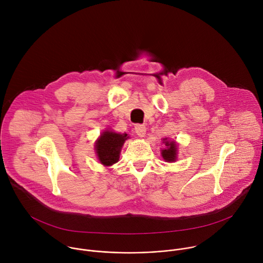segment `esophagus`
<instances>
[{"instance_id":"1","label":"esophagus","mask_w":263,"mask_h":263,"mask_svg":"<svg viewBox=\"0 0 263 263\" xmlns=\"http://www.w3.org/2000/svg\"><path fill=\"white\" fill-rule=\"evenodd\" d=\"M135 133L139 136V137H143L145 135V131H146V128L144 125H135Z\"/></svg>"}]
</instances>
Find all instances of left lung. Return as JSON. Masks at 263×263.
<instances>
[{"label": "left lung", "mask_w": 263, "mask_h": 263, "mask_svg": "<svg viewBox=\"0 0 263 263\" xmlns=\"http://www.w3.org/2000/svg\"><path fill=\"white\" fill-rule=\"evenodd\" d=\"M164 142L167 147L162 149V153H161L162 157L167 162H173L176 160V156H177L176 143L174 141H164Z\"/></svg>", "instance_id": "left-lung-1"}]
</instances>
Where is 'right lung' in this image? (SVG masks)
Segmentation results:
<instances>
[{
  "label": "right lung",
  "mask_w": 263,
  "mask_h": 263,
  "mask_svg": "<svg viewBox=\"0 0 263 263\" xmlns=\"http://www.w3.org/2000/svg\"><path fill=\"white\" fill-rule=\"evenodd\" d=\"M128 134L105 131L96 143V151L102 164L108 166L119 161L121 148L128 138Z\"/></svg>",
  "instance_id": "1"
}]
</instances>
